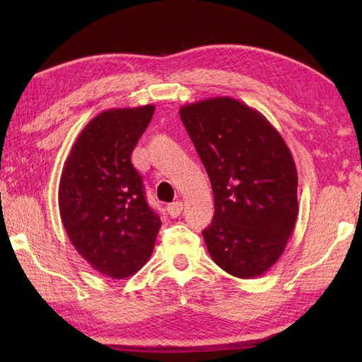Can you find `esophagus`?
<instances>
[{
    "label": "esophagus",
    "instance_id": "obj_1",
    "mask_svg": "<svg viewBox=\"0 0 362 362\" xmlns=\"http://www.w3.org/2000/svg\"><path fill=\"white\" fill-rule=\"evenodd\" d=\"M182 208H184V204L181 202V201H177V202H172V204H169L168 205V213L170 214V217H173V218H177L180 214H181V211H182Z\"/></svg>",
    "mask_w": 362,
    "mask_h": 362
}]
</instances>
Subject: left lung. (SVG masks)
I'll use <instances>...</instances> for the list:
<instances>
[{"label":"left lung","mask_w":362,"mask_h":362,"mask_svg":"<svg viewBox=\"0 0 362 362\" xmlns=\"http://www.w3.org/2000/svg\"><path fill=\"white\" fill-rule=\"evenodd\" d=\"M182 124L210 177L216 264L250 279L282 255L298 221V170L286 141L255 108L229 96L182 105Z\"/></svg>","instance_id":"8db88e82"}]
</instances>
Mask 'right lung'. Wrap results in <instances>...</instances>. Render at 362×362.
<instances>
[{
    "mask_svg": "<svg viewBox=\"0 0 362 362\" xmlns=\"http://www.w3.org/2000/svg\"><path fill=\"white\" fill-rule=\"evenodd\" d=\"M156 107L112 108L76 137L59 184L60 217L71 243L113 279L134 275L152 255L161 221L145 199L131 152Z\"/></svg>",
    "mask_w": 362,
    "mask_h": 362,
    "instance_id": "right-lung-1",
    "label": "right lung"
}]
</instances>
